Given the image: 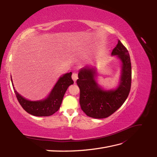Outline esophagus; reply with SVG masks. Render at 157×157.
Segmentation results:
<instances>
[{
    "label": "esophagus",
    "instance_id": "esophagus-1",
    "mask_svg": "<svg viewBox=\"0 0 157 157\" xmlns=\"http://www.w3.org/2000/svg\"><path fill=\"white\" fill-rule=\"evenodd\" d=\"M78 74H77L76 73H73V74H72V79H73V80L75 82L77 81V79H78Z\"/></svg>",
    "mask_w": 157,
    "mask_h": 157
}]
</instances>
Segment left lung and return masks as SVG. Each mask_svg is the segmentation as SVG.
Returning a JSON list of instances; mask_svg holds the SVG:
<instances>
[{"label":"left lung","mask_w":157,"mask_h":157,"mask_svg":"<svg viewBox=\"0 0 157 157\" xmlns=\"http://www.w3.org/2000/svg\"><path fill=\"white\" fill-rule=\"evenodd\" d=\"M111 56H116L121 62L119 81L115 88L106 89L98 84L95 66H86L78 72L77 84L80 89L79 103L82 111L92 118L103 119L112 115L124 103L131 88L130 56L120 40Z\"/></svg>","instance_id":"obj_1"}]
</instances>
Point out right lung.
Returning <instances> with one entry per match:
<instances>
[{
  "label": "right lung",
  "mask_w": 157,
  "mask_h": 157,
  "mask_svg": "<svg viewBox=\"0 0 157 157\" xmlns=\"http://www.w3.org/2000/svg\"><path fill=\"white\" fill-rule=\"evenodd\" d=\"M71 75V72L62 75L49 94L45 98L38 101H30L19 94L13 86L11 75V78L17 98L23 109L34 116L47 117L53 115L59 109L65 92L69 86L73 84Z\"/></svg>",
  "instance_id": "1"
}]
</instances>
